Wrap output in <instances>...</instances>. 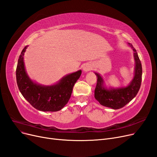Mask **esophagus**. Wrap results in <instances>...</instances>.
<instances>
[{
    "label": "esophagus",
    "instance_id": "esophagus-1",
    "mask_svg": "<svg viewBox=\"0 0 157 157\" xmlns=\"http://www.w3.org/2000/svg\"><path fill=\"white\" fill-rule=\"evenodd\" d=\"M91 69H92V67H91V66L90 65L85 64V65H84L83 66V71L85 72H88Z\"/></svg>",
    "mask_w": 157,
    "mask_h": 157
}]
</instances>
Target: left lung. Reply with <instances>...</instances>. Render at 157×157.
<instances>
[{"mask_svg": "<svg viewBox=\"0 0 157 157\" xmlns=\"http://www.w3.org/2000/svg\"><path fill=\"white\" fill-rule=\"evenodd\" d=\"M128 44L133 49L135 60L133 78L128 85L119 87L107 86L101 74L94 72L98 78L94 98L101 105L113 110L121 108L129 103L137 95L141 85L142 69L140 61L133 45L129 43Z\"/></svg>", "mask_w": 157, "mask_h": 157, "instance_id": "8db88e82", "label": "left lung"}]
</instances>
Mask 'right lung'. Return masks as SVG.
<instances>
[{
    "mask_svg": "<svg viewBox=\"0 0 157 157\" xmlns=\"http://www.w3.org/2000/svg\"><path fill=\"white\" fill-rule=\"evenodd\" d=\"M25 46L19 56L16 71L17 83L23 97L36 110L42 112H57L67 105L73 86L79 78L81 70L67 74L55 84L44 85L32 80L25 67L24 56Z\"/></svg>",
    "mask_w": 157,
    "mask_h": 157,
    "instance_id": "1",
    "label": "right lung"
}]
</instances>
